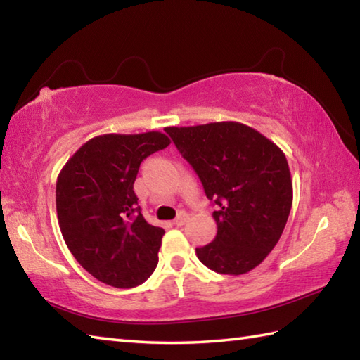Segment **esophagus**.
<instances>
[{
  "mask_svg": "<svg viewBox=\"0 0 360 360\" xmlns=\"http://www.w3.org/2000/svg\"><path fill=\"white\" fill-rule=\"evenodd\" d=\"M188 220V214H186V212H179V215L178 217L174 219V225L176 226H182V225H186V221Z\"/></svg>",
  "mask_w": 360,
  "mask_h": 360,
  "instance_id": "obj_1",
  "label": "esophagus"
}]
</instances>
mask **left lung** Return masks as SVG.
I'll return each instance as SVG.
<instances>
[{
  "label": "left lung",
  "instance_id": "8db88e82",
  "mask_svg": "<svg viewBox=\"0 0 360 360\" xmlns=\"http://www.w3.org/2000/svg\"><path fill=\"white\" fill-rule=\"evenodd\" d=\"M214 201L217 234L197 248L214 272L240 276L263 261L282 236L292 205V182L282 149L240 122L167 127Z\"/></svg>",
  "mask_w": 360,
  "mask_h": 360
}]
</instances>
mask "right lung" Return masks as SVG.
<instances>
[{"mask_svg": "<svg viewBox=\"0 0 360 360\" xmlns=\"http://www.w3.org/2000/svg\"><path fill=\"white\" fill-rule=\"evenodd\" d=\"M168 145L162 132L94 136L58 176L63 238L83 269L102 283L134 288L159 263L165 231L143 217L134 182L140 163Z\"/></svg>", "mask_w": 360, "mask_h": 360, "instance_id": "1", "label": "right lung"}]
</instances>
